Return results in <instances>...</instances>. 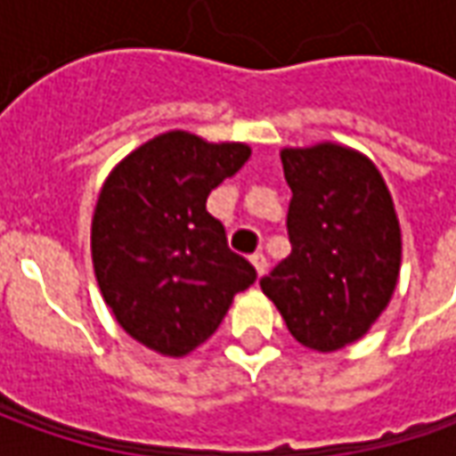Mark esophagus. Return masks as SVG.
<instances>
[{
    "mask_svg": "<svg viewBox=\"0 0 456 456\" xmlns=\"http://www.w3.org/2000/svg\"><path fill=\"white\" fill-rule=\"evenodd\" d=\"M251 264H254V269L258 272V276L266 272V266H269V264H266V256L261 254V251H256V254L251 256Z\"/></svg>",
    "mask_w": 456,
    "mask_h": 456,
    "instance_id": "obj_1",
    "label": "esophagus"
}]
</instances>
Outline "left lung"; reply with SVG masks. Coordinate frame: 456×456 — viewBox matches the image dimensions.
I'll return each mask as SVG.
<instances>
[{"label":"left lung","mask_w":456,"mask_h":456,"mask_svg":"<svg viewBox=\"0 0 456 456\" xmlns=\"http://www.w3.org/2000/svg\"><path fill=\"white\" fill-rule=\"evenodd\" d=\"M291 254L261 289L305 347L332 353L376 322L395 289L401 228L370 159L340 144L281 151Z\"/></svg>","instance_id":"left-lung-1"}]
</instances>
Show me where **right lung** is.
I'll list each match as a JSON object with an SVG mask.
<instances>
[{"instance_id": "1", "label": "right lung", "mask_w": 456, "mask_h": 456, "mask_svg": "<svg viewBox=\"0 0 456 456\" xmlns=\"http://www.w3.org/2000/svg\"><path fill=\"white\" fill-rule=\"evenodd\" d=\"M248 154L246 144L167 132L132 151L98 195L91 248L101 294L116 322L162 355L180 358L208 340L256 281L205 208Z\"/></svg>"}]
</instances>
